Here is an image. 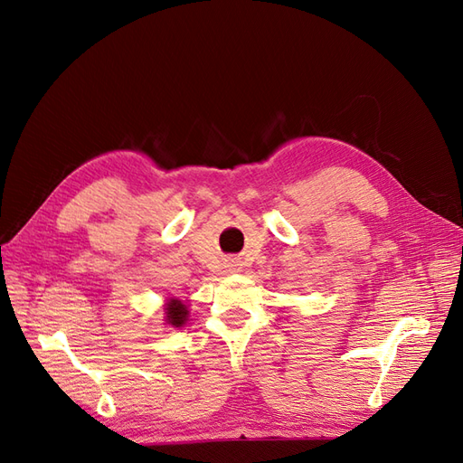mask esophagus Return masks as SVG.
Wrapping results in <instances>:
<instances>
[{
	"mask_svg": "<svg viewBox=\"0 0 463 463\" xmlns=\"http://www.w3.org/2000/svg\"><path fill=\"white\" fill-rule=\"evenodd\" d=\"M232 266H237V264H232Z\"/></svg>",
	"mask_w": 463,
	"mask_h": 463,
	"instance_id": "34e87169",
	"label": "esophagus"
}]
</instances>
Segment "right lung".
Masks as SVG:
<instances>
[{
    "label": "right lung",
    "mask_w": 463,
    "mask_h": 463,
    "mask_svg": "<svg viewBox=\"0 0 463 463\" xmlns=\"http://www.w3.org/2000/svg\"><path fill=\"white\" fill-rule=\"evenodd\" d=\"M187 315H189L187 307L181 303L179 299H172L170 303H167V307H165V318H167V322H170L172 326L185 325Z\"/></svg>",
    "instance_id": "obj_1"
}]
</instances>
